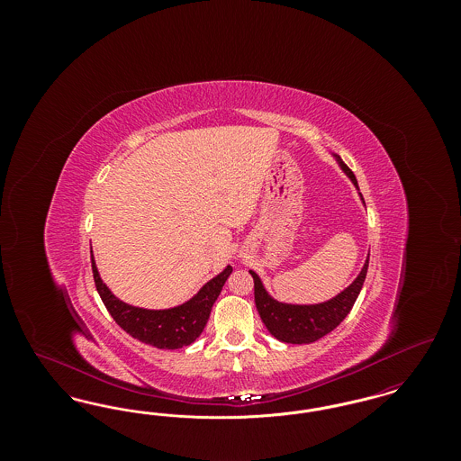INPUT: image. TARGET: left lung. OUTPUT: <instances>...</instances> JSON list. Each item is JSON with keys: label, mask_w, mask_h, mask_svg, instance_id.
Segmentation results:
<instances>
[{"label": "left lung", "mask_w": 461, "mask_h": 461, "mask_svg": "<svg viewBox=\"0 0 461 461\" xmlns=\"http://www.w3.org/2000/svg\"><path fill=\"white\" fill-rule=\"evenodd\" d=\"M331 155L337 160L339 167L344 171V175L351 179L352 185L357 190V195L365 205L356 176L352 175L351 169L344 164V160L339 155ZM368 261H370V252L366 256V261L363 264L361 271L349 285L340 290L337 295L330 297L329 301L316 303V304H294V303H284L275 299L266 290L261 276L250 269L249 273L254 278L256 307L263 320L264 327L276 340L285 344H311L325 337L331 330L337 329L342 323V320L349 314L365 284Z\"/></svg>", "instance_id": "8db88e82"}]
</instances>
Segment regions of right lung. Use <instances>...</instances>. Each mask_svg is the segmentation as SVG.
Instances as JSON below:
<instances>
[{
  "instance_id": "add662e5",
  "label": "right lung",
  "mask_w": 461,
  "mask_h": 461,
  "mask_svg": "<svg viewBox=\"0 0 461 461\" xmlns=\"http://www.w3.org/2000/svg\"><path fill=\"white\" fill-rule=\"evenodd\" d=\"M91 267L96 290L115 323L140 342L154 346L157 349H181L197 340L207 325L211 309L220 297L222 285L233 271L228 264L220 275L211 278L183 304L167 309H147L128 304L112 294L98 273L93 254Z\"/></svg>"
}]
</instances>
